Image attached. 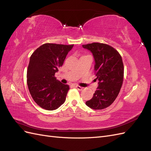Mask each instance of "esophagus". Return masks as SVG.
Instances as JSON below:
<instances>
[{
  "mask_svg": "<svg viewBox=\"0 0 151 151\" xmlns=\"http://www.w3.org/2000/svg\"><path fill=\"white\" fill-rule=\"evenodd\" d=\"M76 88L78 89L79 91H81V90H83V88H82V87H81V86H75Z\"/></svg>",
  "mask_w": 151,
  "mask_h": 151,
  "instance_id": "esophagus-1",
  "label": "esophagus"
}]
</instances>
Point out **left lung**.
<instances>
[{
	"mask_svg": "<svg viewBox=\"0 0 151 151\" xmlns=\"http://www.w3.org/2000/svg\"><path fill=\"white\" fill-rule=\"evenodd\" d=\"M83 47L92 53L94 59V69L98 86L92 99L86 102L93 109H103L114 102L123 84L124 67L122 57L108 45L93 43Z\"/></svg>",
	"mask_w": 151,
	"mask_h": 151,
	"instance_id": "1",
	"label": "left lung"
}]
</instances>
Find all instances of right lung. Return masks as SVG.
Segmentation results:
<instances>
[{"label":"right lung","mask_w":151,"mask_h":151,"mask_svg":"<svg viewBox=\"0 0 151 151\" xmlns=\"http://www.w3.org/2000/svg\"><path fill=\"white\" fill-rule=\"evenodd\" d=\"M74 45L45 43L31 55L27 70V84L38 106L55 110L64 103L69 86L55 77Z\"/></svg>","instance_id":"obj_1"}]
</instances>
